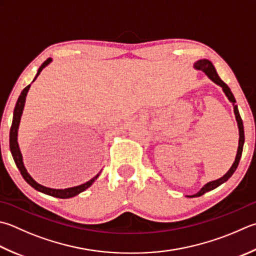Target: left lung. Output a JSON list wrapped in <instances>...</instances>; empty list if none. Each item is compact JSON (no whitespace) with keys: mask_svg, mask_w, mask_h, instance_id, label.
Here are the masks:
<instances>
[{"mask_svg":"<svg viewBox=\"0 0 256 256\" xmlns=\"http://www.w3.org/2000/svg\"><path fill=\"white\" fill-rule=\"evenodd\" d=\"M194 68L196 70H201L205 74L208 75V76L212 80L214 83H216L218 85H220L223 88V91L226 95L228 98L230 100V102H232L234 105V114H235V118H236L238 121V132H240V138H238V153H236V158H235V161L233 163V165L231 166V168L228 170V172L222 176L221 178L218 180H215V181L212 182H208V184H205L204 186L201 188V191L198 193L191 195V196H188V198H195V196H201L204 193H206L208 191H211V190H214L215 188H218L221 185L222 183L226 182L232 176L233 173L235 172V170L238 168V165L240 163V160H241V155H242V151H243V145H244V128H243V122H242V118H241V115L238 113V105H235V98L233 93L231 92V90L228 86L226 84H225L221 78H220L218 74L216 73V70H215L214 65L212 64V62H210L208 60H200L196 63L194 64Z\"/></svg>","mask_w":256,"mask_h":256,"instance_id":"8db88e82","label":"left lung"}]
</instances>
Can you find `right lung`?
Segmentation results:
<instances>
[{
    "label": "right lung",
    "mask_w": 256,
    "mask_h": 256,
    "mask_svg": "<svg viewBox=\"0 0 256 256\" xmlns=\"http://www.w3.org/2000/svg\"><path fill=\"white\" fill-rule=\"evenodd\" d=\"M52 60L51 58H48L46 61H45L41 66H40L38 71L36 73V76L33 80L35 81L36 78L38 76V74L41 73L42 70L46 66V65L51 62ZM30 86H31V84L28 85L26 88H25L23 91L21 92V95H20L18 98V102L16 105H15V108H14V113H13V121H12V125H11V130H10V150H11V153H12V156L15 164H16V166L18 168V171L21 172L23 178L33 188L36 190V191L42 192L44 194H48V195H51V196L54 198H73L75 195L80 194L81 192L85 191L88 188L91 186L93 184V182L95 181L98 178L100 173L96 175V176H94L92 180H90L88 182L84 183L78 185V186H74V188H64V190H56V188H45L43 185L38 184V182H35L34 180L32 178L31 175H30L26 171V168H25L24 164H23V158H22V154L21 151H20V148H18V125H20V120H21V115L23 112V108H24V103H25V98H26V94L30 90Z\"/></svg>",
    "instance_id": "right-lung-1"
}]
</instances>
